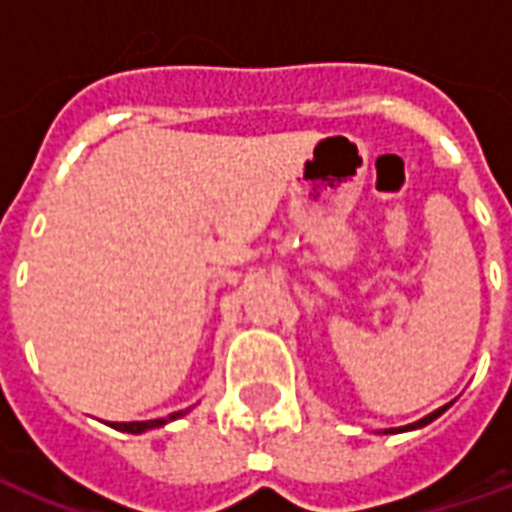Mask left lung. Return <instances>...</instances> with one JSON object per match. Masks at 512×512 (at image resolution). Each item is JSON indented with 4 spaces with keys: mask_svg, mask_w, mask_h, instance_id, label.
I'll use <instances>...</instances> for the list:
<instances>
[{
    "mask_svg": "<svg viewBox=\"0 0 512 512\" xmlns=\"http://www.w3.org/2000/svg\"><path fill=\"white\" fill-rule=\"evenodd\" d=\"M446 408H448V405H443V408H438V411H432V413H429V416H424V419L416 421V424H408V427H400V429H416V427H424V424H429V421H435V419H438L440 413L446 411Z\"/></svg>",
    "mask_w": 512,
    "mask_h": 512,
    "instance_id": "obj_1",
    "label": "left lung"
}]
</instances>
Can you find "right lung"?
I'll list each match as a JSON object with an SVG mask.
<instances>
[{"label": "right lung", "instance_id": "add662e5", "mask_svg": "<svg viewBox=\"0 0 512 512\" xmlns=\"http://www.w3.org/2000/svg\"><path fill=\"white\" fill-rule=\"evenodd\" d=\"M185 411L179 413H171L169 419H150V421H120V424H112L115 429H120V432H131V435H139V432H144V429H155V427H163L166 421H174L179 419Z\"/></svg>", "mask_w": 512, "mask_h": 512}]
</instances>
